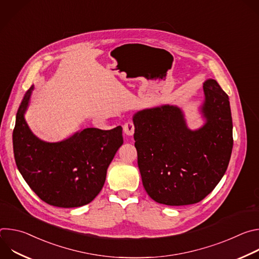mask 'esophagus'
I'll return each mask as SVG.
<instances>
[{"label": "esophagus", "instance_id": "esophagus-1", "mask_svg": "<svg viewBox=\"0 0 259 259\" xmlns=\"http://www.w3.org/2000/svg\"><path fill=\"white\" fill-rule=\"evenodd\" d=\"M123 130H124V133H125L126 135L132 136V135L134 134V130H135L133 122H132V121L126 122V123L124 124V126H123Z\"/></svg>", "mask_w": 259, "mask_h": 259}]
</instances>
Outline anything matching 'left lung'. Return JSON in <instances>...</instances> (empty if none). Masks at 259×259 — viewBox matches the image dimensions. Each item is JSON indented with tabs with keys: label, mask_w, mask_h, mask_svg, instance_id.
<instances>
[{
	"label": "left lung",
	"mask_w": 259,
	"mask_h": 259,
	"mask_svg": "<svg viewBox=\"0 0 259 259\" xmlns=\"http://www.w3.org/2000/svg\"><path fill=\"white\" fill-rule=\"evenodd\" d=\"M201 113L205 124L191 130L175 105L146 108L133 116L137 163L142 184L154 201L168 206L196 204L225 175L233 150L228 94L208 79Z\"/></svg>",
	"instance_id": "obj_1"
}]
</instances>
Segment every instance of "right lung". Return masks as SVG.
Instances as JSON below:
<instances>
[{"instance_id": "right-lung-1", "label": "right lung", "mask_w": 259, "mask_h": 259, "mask_svg": "<svg viewBox=\"0 0 259 259\" xmlns=\"http://www.w3.org/2000/svg\"><path fill=\"white\" fill-rule=\"evenodd\" d=\"M33 85L16 114L13 151L16 166L42 201L61 208L81 207L101 191L106 170L123 144L122 127L86 128L58 142H46L29 129L24 114Z\"/></svg>"}]
</instances>
